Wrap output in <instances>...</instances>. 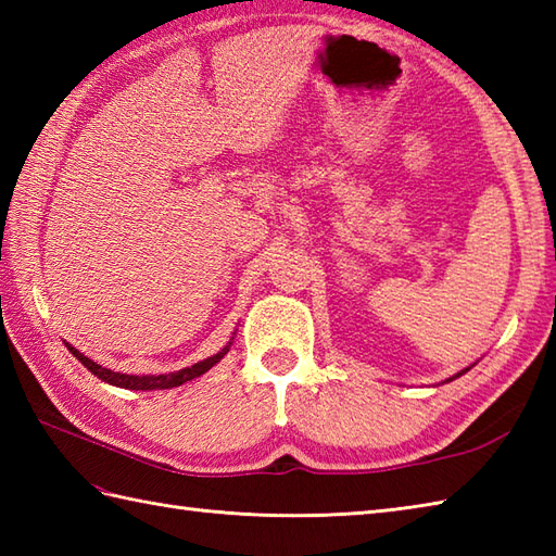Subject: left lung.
Here are the masks:
<instances>
[{"instance_id":"1","label":"left lung","mask_w":556,"mask_h":556,"mask_svg":"<svg viewBox=\"0 0 556 556\" xmlns=\"http://www.w3.org/2000/svg\"><path fill=\"white\" fill-rule=\"evenodd\" d=\"M466 370H468V368H466ZM466 370H460V372H458V375H454V377H452V380H456V377H460V375H464V372H466Z\"/></svg>"}]
</instances>
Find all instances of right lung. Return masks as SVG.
Instances as JSON below:
<instances>
[{
  "mask_svg": "<svg viewBox=\"0 0 556 556\" xmlns=\"http://www.w3.org/2000/svg\"><path fill=\"white\" fill-rule=\"evenodd\" d=\"M229 346H231V341L227 346H224L219 353H215V356H210V358H205V361H200V363H195V365H191V368H184V370H176V372H167V375H126V372H114V370H108V368H102L100 363H96V361H90L88 356H83V353L78 351V349H74L71 344H66V349L74 353V356L86 365V368L96 375V377H100L102 382H108V384H114V387H122V389H172V387H179V384H184V382H191V380H195V377H200V375H205L212 365H217L224 356H227V351H229Z\"/></svg>",
  "mask_w": 556,
  "mask_h": 556,
  "instance_id": "1",
  "label": "right lung"
}]
</instances>
